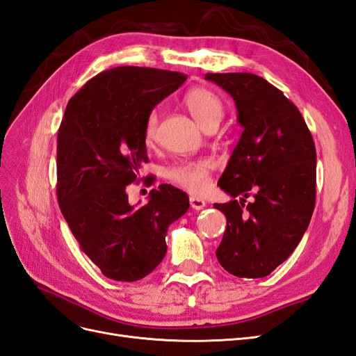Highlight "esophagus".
Here are the masks:
<instances>
[{
    "label": "esophagus",
    "mask_w": 356,
    "mask_h": 356,
    "mask_svg": "<svg viewBox=\"0 0 356 356\" xmlns=\"http://www.w3.org/2000/svg\"><path fill=\"white\" fill-rule=\"evenodd\" d=\"M190 207H191L193 209L200 211V209H203L204 207H207V202H204V200H203V199H200V197L191 196V197H190Z\"/></svg>",
    "instance_id": "1"
}]
</instances>
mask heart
Masks as SVG:
<instances>
[{
    "label": "heart",
    "instance_id": "b5f03b06",
    "mask_svg": "<svg viewBox=\"0 0 356 356\" xmlns=\"http://www.w3.org/2000/svg\"><path fill=\"white\" fill-rule=\"evenodd\" d=\"M184 105L204 131L217 127L224 115V104L217 93L207 88H195L186 93ZM159 127V113L153 110L145 120V141H154ZM212 161L208 159L182 160L166 169V178L175 186L184 188L193 195H200L209 186Z\"/></svg>",
    "mask_w": 356,
    "mask_h": 356
}]
</instances>
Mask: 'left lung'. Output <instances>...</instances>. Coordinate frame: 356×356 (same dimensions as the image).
<instances>
[{
	"mask_svg": "<svg viewBox=\"0 0 356 356\" xmlns=\"http://www.w3.org/2000/svg\"><path fill=\"white\" fill-rule=\"evenodd\" d=\"M234 99L243 132L213 203L227 218L220 264L238 277H264L300 243L316 200V149L303 115L273 84L251 72L207 74ZM239 195L238 202L234 197ZM252 197L251 202L245 199Z\"/></svg>",
	"mask_w": 356,
	"mask_h": 356,
	"instance_id": "8db88e82",
	"label": "left lung"
}]
</instances>
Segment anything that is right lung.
I'll list each match as a JSON object with an SVG mask.
<instances>
[{"label": "right lung", "mask_w": 356, "mask_h": 356, "mask_svg": "<svg viewBox=\"0 0 356 356\" xmlns=\"http://www.w3.org/2000/svg\"><path fill=\"white\" fill-rule=\"evenodd\" d=\"M187 75L117 67L95 75L70 99L58 131V202L81 251L113 281L135 282L166 254L169 225L190 207L170 184L129 204L126 187L148 161L145 120Z\"/></svg>", "instance_id": "obj_1"}]
</instances>
